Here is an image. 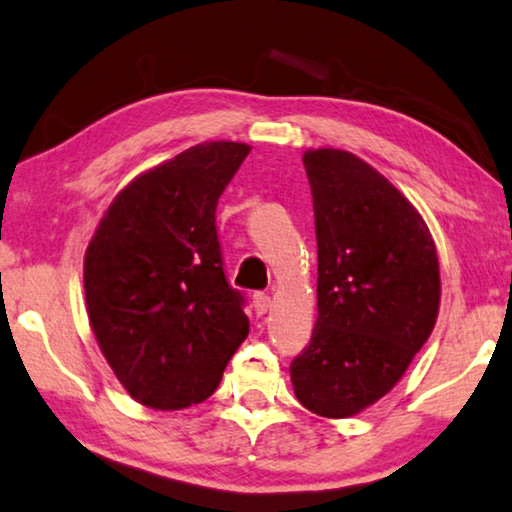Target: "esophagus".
Wrapping results in <instances>:
<instances>
[{"label": "esophagus", "mask_w": 512, "mask_h": 512, "mask_svg": "<svg viewBox=\"0 0 512 512\" xmlns=\"http://www.w3.org/2000/svg\"><path fill=\"white\" fill-rule=\"evenodd\" d=\"M251 304H254V311L258 313V316H263V313H267V309H270V295L265 293H256L254 297H251Z\"/></svg>", "instance_id": "esophagus-1"}]
</instances>
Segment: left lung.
Listing matches in <instances>:
<instances>
[{
	"instance_id": "8db88e82",
	"label": "left lung",
	"mask_w": 512,
	"mask_h": 512,
	"mask_svg": "<svg viewBox=\"0 0 512 512\" xmlns=\"http://www.w3.org/2000/svg\"><path fill=\"white\" fill-rule=\"evenodd\" d=\"M318 238V318L290 364L306 410L348 419L396 387L437 322L435 240L380 171L341 148H309Z\"/></svg>"
}]
</instances>
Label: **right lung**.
<instances>
[{
	"label": "right lung",
	"mask_w": 512,
	"mask_h": 512,
	"mask_svg": "<svg viewBox=\"0 0 512 512\" xmlns=\"http://www.w3.org/2000/svg\"><path fill=\"white\" fill-rule=\"evenodd\" d=\"M249 151L203 141L144 171L114 196L86 247V313L100 352L153 410L212 396L249 334L215 226L219 196Z\"/></svg>",
	"instance_id": "1"
}]
</instances>
